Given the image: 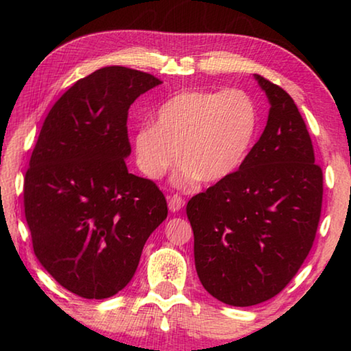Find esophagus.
<instances>
[{
    "instance_id": "1",
    "label": "esophagus",
    "mask_w": 351,
    "mask_h": 351,
    "mask_svg": "<svg viewBox=\"0 0 351 351\" xmlns=\"http://www.w3.org/2000/svg\"><path fill=\"white\" fill-rule=\"evenodd\" d=\"M184 206H186V201H184V199L180 197V195H173V197L169 198V209H170V212L181 210Z\"/></svg>"
}]
</instances>
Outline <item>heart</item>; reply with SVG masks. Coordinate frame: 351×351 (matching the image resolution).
I'll list each match as a JSON object with an SVG mask.
<instances>
[{
    "instance_id": "b5f03b06",
    "label": "heart",
    "mask_w": 351,
    "mask_h": 351,
    "mask_svg": "<svg viewBox=\"0 0 351 351\" xmlns=\"http://www.w3.org/2000/svg\"><path fill=\"white\" fill-rule=\"evenodd\" d=\"M258 127L257 105L246 91L186 90L159 106L154 125L133 136L138 167L161 178L180 161L175 182L190 187L198 180L215 184L240 167Z\"/></svg>"
}]
</instances>
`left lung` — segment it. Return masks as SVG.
Masks as SVG:
<instances>
[{"mask_svg": "<svg viewBox=\"0 0 351 351\" xmlns=\"http://www.w3.org/2000/svg\"><path fill=\"white\" fill-rule=\"evenodd\" d=\"M271 108L240 169L190 198L195 268L223 304L251 306L277 295L310 254L322 210L324 173L289 94L255 74Z\"/></svg>", "mask_w": 351, "mask_h": 351, "instance_id": "1", "label": "left lung"}]
</instances>
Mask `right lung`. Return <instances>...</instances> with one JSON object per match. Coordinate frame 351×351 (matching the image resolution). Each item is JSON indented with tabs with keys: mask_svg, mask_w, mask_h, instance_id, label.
Returning <instances> with one entry per match:
<instances>
[{
	"mask_svg": "<svg viewBox=\"0 0 351 351\" xmlns=\"http://www.w3.org/2000/svg\"><path fill=\"white\" fill-rule=\"evenodd\" d=\"M159 83L125 66L77 80L41 127L25 176V213L41 266L83 299H108L132 280L142 249L167 218L150 180L128 173V110Z\"/></svg>",
	"mask_w": 351,
	"mask_h": 351,
	"instance_id": "1",
	"label": "right lung"
}]
</instances>
